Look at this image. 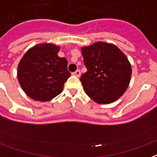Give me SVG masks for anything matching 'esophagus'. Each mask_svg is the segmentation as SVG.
Returning <instances> with one entry per match:
<instances>
[{
  "mask_svg": "<svg viewBox=\"0 0 157 157\" xmlns=\"http://www.w3.org/2000/svg\"><path fill=\"white\" fill-rule=\"evenodd\" d=\"M73 75H75V76H77V77H79L80 75H81V71L80 70H77V71H75V72L72 73Z\"/></svg>",
  "mask_w": 157,
  "mask_h": 157,
  "instance_id": "1",
  "label": "esophagus"
}]
</instances>
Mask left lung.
<instances>
[{"instance_id": "left-lung-1", "label": "left lung", "mask_w": 157, "mask_h": 157, "mask_svg": "<svg viewBox=\"0 0 157 157\" xmlns=\"http://www.w3.org/2000/svg\"><path fill=\"white\" fill-rule=\"evenodd\" d=\"M86 72L81 76L85 92L94 101L109 104L125 93L132 77V66L117 46L98 41L83 46Z\"/></svg>"}]
</instances>
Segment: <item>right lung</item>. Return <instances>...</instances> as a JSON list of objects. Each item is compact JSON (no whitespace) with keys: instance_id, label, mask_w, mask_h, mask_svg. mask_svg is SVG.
Instances as JSON below:
<instances>
[{"instance_id":"add662e5","label":"right lung","mask_w":157,"mask_h":157,"mask_svg":"<svg viewBox=\"0 0 157 157\" xmlns=\"http://www.w3.org/2000/svg\"><path fill=\"white\" fill-rule=\"evenodd\" d=\"M60 47L52 43L31 47L20 61L17 78L22 90L31 99L48 101L61 93L71 73L67 61L57 56Z\"/></svg>"}]
</instances>
